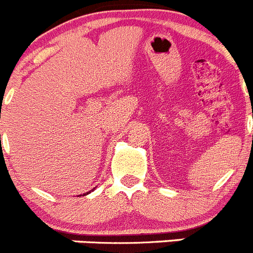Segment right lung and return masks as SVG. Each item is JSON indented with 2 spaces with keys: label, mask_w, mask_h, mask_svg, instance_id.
Returning a JSON list of instances; mask_svg holds the SVG:
<instances>
[{
  "label": "right lung",
  "mask_w": 253,
  "mask_h": 253,
  "mask_svg": "<svg viewBox=\"0 0 253 253\" xmlns=\"http://www.w3.org/2000/svg\"><path fill=\"white\" fill-rule=\"evenodd\" d=\"M93 190H94V188H93ZM93 190H91V191H93ZM91 191H88V192L84 193V196H86V195H88V193H91ZM80 196H81V195H80Z\"/></svg>",
  "instance_id": "right-lung-1"
}]
</instances>
